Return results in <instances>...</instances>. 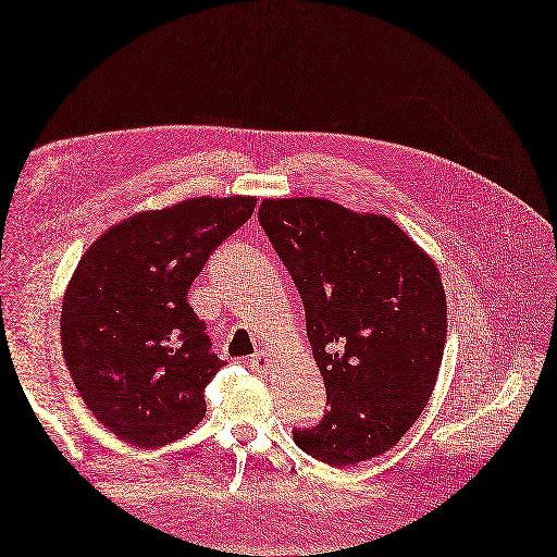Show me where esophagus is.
<instances>
[{
    "label": "esophagus",
    "instance_id": "obj_1",
    "mask_svg": "<svg viewBox=\"0 0 557 557\" xmlns=\"http://www.w3.org/2000/svg\"><path fill=\"white\" fill-rule=\"evenodd\" d=\"M272 356L268 351H258L251 360H249V367L253 369V372H268V369H272Z\"/></svg>",
    "mask_w": 557,
    "mask_h": 557
}]
</instances>
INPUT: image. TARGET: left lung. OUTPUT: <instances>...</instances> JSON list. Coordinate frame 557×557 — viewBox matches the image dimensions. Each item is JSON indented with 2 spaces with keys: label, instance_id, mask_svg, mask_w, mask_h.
I'll return each mask as SVG.
<instances>
[{
  "label": "left lung",
  "instance_id": "1",
  "mask_svg": "<svg viewBox=\"0 0 557 557\" xmlns=\"http://www.w3.org/2000/svg\"><path fill=\"white\" fill-rule=\"evenodd\" d=\"M258 220L293 276L326 385V414L295 429L299 448L333 467L381 456L433 394L446 297L431 256L383 215L329 199H262Z\"/></svg>",
  "mask_w": 557,
  "mask_h": 557
}]
</instances>
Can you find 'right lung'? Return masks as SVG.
<instances>
[{
    "instance_id": "add662e5",
    "label": "right lung",
    "mask_w": 557,
    "mask_h": 557,
    "mask_svg": "<svg viewBox=\"0 0 557 557\" xmlns=\"http://www.w3.org/2000/svg\"><path fill=\"white\" fill-rule=\"evenodd\" d=\"M253 197H197L106 231L65 289L61 344L78 396L138 448L188 435L224 360L188 304L193 281L253 213Z\"/></svg>"
}]
</instances>
